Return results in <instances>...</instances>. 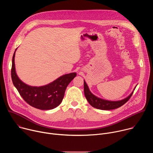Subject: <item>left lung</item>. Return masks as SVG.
<instances>
[{
	"instance_id": "8db88e82",
	"label": "left lung",
	"mask_w": 153,
	"mask_h": 153,
	"mask_svg": "<svg viewBox=\"0 0 153 153\" xmlns=\"http://www.w3.org/2000/svg\"><path fill=\"white\" fill-rule=\"evenodd\" d=\"M133 92L134 91H133L131 93V94L128 96L127 97L121 100H118V101L106 100H104L99 97H97V96L93 94L90 91L88 85H87L85 81L84 80V94L86 100H88L89 103L93 107L96 108L97 109H99V110H114V109L120 107L121 106L124 105L126 102L128 101V100L130 99V97H131L132 94H133Z\"/></svg>"
}]
</instances>
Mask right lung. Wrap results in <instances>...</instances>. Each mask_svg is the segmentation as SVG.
Instances as JSON below:
<instances>
[{
  "instance_id": "add662e5",
  "label": "right lung",
  "mask_w": 153,
  "mask_h": 153,
  "mask_svg": "<svg viewBox=\"0 0 153 153\" xmlns=\"http://www.w3.org/2000/svg\"><path fill=\"white\" fill-rule=\"evenodd\" d=\"M16 50L13 56L11 79L21 97L31 106L42 110H52L59 106L63 99L67 86L77 74L72 73L63 75L45 86H29L21 81L16 74L14 63Z\"/></svg>"
}]
</instances>
